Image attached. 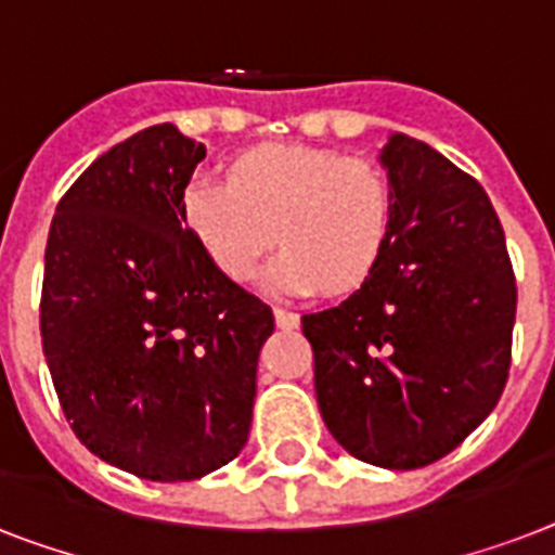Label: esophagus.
Segmentation results:
<instances>
[{
  "mask_svg": "<svg viewBox=\"0 0 555 555\" xmlns=\"http://www.w3.org/2000/svg\"><path fill=\"white\" fill-rule=\"evenodd\" d=\"M273 317H276L279 328H296L299 325V313L287 311V308H273Z\"/></svg>",
  "mask_w": 555,
  "mask_h": 555,
  "instance_id": "esophagus-1",
  "label": "esophagus"
}]
</instances>
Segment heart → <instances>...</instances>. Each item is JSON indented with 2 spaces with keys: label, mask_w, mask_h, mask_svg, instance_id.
Returning <instances> with one entry per match:
<instances>
[{
  "label": "heart",
  "mask_w": 555,
  "mask_h": 555,
  "mask_svg": "<svg viewBox=\"0 0 555 555\" xmlns=\"http://www.w3.org/2000/svg\"><path fill=\"white\" fill-rule=\"evenodd\" d=\"M181 216L209 264L247 282L264 253L285 250L264 270L276 294H351L377 270L391 238L395 192L386 169L305 143L244 152L230 181L195 176Z\"/></svg>",
  "instance_id": "obj_1"
}]
</instances>
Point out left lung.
<instances>
[{
  "mask_svg": "<svg viewBox=\"0 0 555 555\" xmlns=\"http://www.w3.org/2000/svg\"><path fill=\"white\" fill-rule=\"evenodd\" d=\"M391 238L360 291L305 313L320 412L339 447L417 469L461 447L507 386L516 273L483 186L391 134Z\"/></svg>",
  "mask_w": 555,
  "mask_h": 555,
  "instance_id": "8db88e82",
  "label": "left lung"
}]
</instances>
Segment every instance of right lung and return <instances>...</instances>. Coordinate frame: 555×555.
<instances>
[{"mask_svg":"<svg viewBox=\"0 0 555 555\" xmlns=\"http://www.w3.org/2000/svg\"><path fill=\"white\" fill-rule=\"evenodd\" d=\"M207 155L172 124L82 172L46 244L42 351L82 447L150 481H192L247 443L273 311L221 276L181 216Z\"/></svg>","mask_w":555,"mask_h":555,"instance_id":"1","label":"right lung"}]
</instances>
